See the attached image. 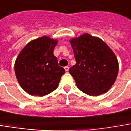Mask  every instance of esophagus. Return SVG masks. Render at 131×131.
<instances>
[{
    "label": "esophagus",
    "instance_id": "esophagus-1",
    "mask_svg": "<svg viewBox=\"0 0 131 131\" xmlns=\"http://www.w3.org/2000/svg\"><path fill=\"white\" fill-rule=\"evenodd\" d=\"M64 69H65L66 71H68L69 69V66H66V67H64Z\"/></svg>",
    "mask_w": 131,
    "mask_h": 131
}]
</instances>
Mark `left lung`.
Wrapping results in <instances>:
<instances>
[{"label": "left lung", "instance_id": "8db88e82", "mask_svg": "<svg viewBox=\"0 0 131 131\" xmlns=\"http://www.w3.org/2000/svg\"><path fill=\"white\" fill-rule=\"evenodd\" d=\"M70 42L76 64L69 69V73L78 89L91 96L107 92L118 75L115 53L104 41L88 33Z\"/></svg>", "mask_w": 131, "mask_h": 131}]
</instances>
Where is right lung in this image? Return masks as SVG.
<instances>
[{"label":"right lung","mask_w":131,"mask_h":131,"mask_svg":"<svg viewBox=\"0 0 131 131\" xmlns=\"http://www.w3.org/2000/svg\"><path fill=\"white\" fill-rule=\"evenodd\" d=\"M57 44V39L45 36L29 42L18 54L15 72L20 86L28 94L44 96L57 88L65 69L53 55Z\"/></svg>","instance_id":"1"}]
</instances>
